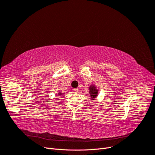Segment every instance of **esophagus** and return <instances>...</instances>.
I'll return each mask as SVG.
<instances>
[{
  "mask_svg": "<svg viewBox=\"0 0 155 155\" xmlns=\"http://www.w3.org/2000/svg\"><path fill=\"white\" fill-rule=\"evenodd\" d=\"M73 92H78V88H74L73 89Z\"/></svg>",
  "mask_w": 155,
  "mask_h": 155,
  "instance_id": "1",
  "label": "esophagus"
}]
</instances>
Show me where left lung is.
Returning a JSON list of instances; mask_svg holds the SVG:
<instances>
[{"label":"left lung","mask_w":155,"mask_h":155,"mask_svg":"<svg viewBox=\"0 0 155 155\" xmlns=\"http://www.w3.org/2000/svg\"><path fill=\"white\" fill-rule=\"evenodd\" d=\"M89 90H90V91H89V94H90L91 97L92 98V99H94V98L97 96V93H98L96 87L94 85L91 86L89 87Z\"/></svg>","instance_id":"obj_1"}]
</instances>
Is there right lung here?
Listing matches in <instances>:
<instances>
[{"label":"right lung","mask_w":155,"mask_h":155,"mask_svg":"<svg viewBox=\"0 0 155 155\" xmlns=\"http://www.w3.org/2000/svg\"><path fill=\"white\" fill-rule=\"evenodd\" d=\"M59 94H60V95H61V94H60V93H59Z\"/></svg>","instance_id":"1"}]
</instances>
